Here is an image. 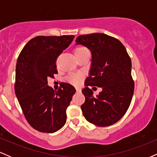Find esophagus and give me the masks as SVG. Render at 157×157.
Segmentation results:
<instances>
[{"instance_id":"34e87169","label":"esophagus","mask_w":157,"mask_h":157,"mask_svg":"<svg viewBox=\"0 0 157 157\" xmlns=\"http://www.w3.org/2000/svg\"><path fill=\"white\" fill-rule=\"evenodd\" d=\"M76 91H77V92H80V91H81V89H80V88L77 87V88H76Z\"/></svg>"}]
</instances>
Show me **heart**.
<instances>
[{
	"label": "heart",
	"mask_w": 157,
	"mask_h": 157,
	"mask_svg": "<svg viewBox=\"0 0 157 157\" xmlns=\"http://www.w3.org/2000/svg\"><path fill=\"white\" fill-rule=\"evenodd\" d=\"M75 57H80V56L85 55H90L89 50L87 48L83 47V46H80V47H77L75 49ZM82 76L80 74H73L71 75L68 77V80L71 83L75 84V85H78L80 83V82L82 81Z\"/></svg>",
	"instance_id": "obj_1"
}]
</instances>
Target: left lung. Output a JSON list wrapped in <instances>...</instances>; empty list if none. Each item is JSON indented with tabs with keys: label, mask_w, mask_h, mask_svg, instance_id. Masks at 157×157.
Segmentation results:
<instances>
[{
	"label": "left lung",
	"mask_w": 157,
	"mask_h": 157,
	"mask_svg": "<svg viewBox=\"0 0 157 157\" xmlns=\"http://www.w3.org/2000/svg\"><path fill=\"white\" fill-rule=\"evenodd\" d=\"M75 41L91 53L89 77L82 90L86 97L81 105L83 116L97 126L113 125L125 115L134 94L130 57L119 40L105 34L80 35ZM94 85L102 88L96 97L88 88Z\"/></svg>",
	"instance_id": "1"
}]
</instances>
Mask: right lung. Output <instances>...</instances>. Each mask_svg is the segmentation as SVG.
Returning a JSON list of instances; mask_svg holds the SVG:
<instances>
[{"instance_id": "right-lung-1", "label": "right lung", "mask_w": 157, "mask_h": 157, "mask_svg": "<svg viewBox=\"0 0 157 157\" xmlns=\"http://www.w3.org/2000/svg\"><path fill=\"white\" fill-rule=\"evenodd\" d=\"M74 37L37 36L27 43L17 58L16 97L27 122L40 132H55L66 122V109L76 90L63 83L55 91L48 86L47 79L57 74L56 60Z\"/></svg>"}]
</instances>
